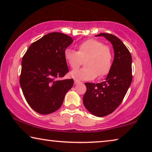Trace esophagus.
Returning a JSON list of instances; mask_svg holds the SVG:
<instances>
[{"mask_svg":"<svg viewBox=\"0 0 152 152\" xmlns=\"http://www.w3.org/2000/svg\"><path fill=\"white\" fill-rule=\"evenodd\" d=\"M74 83H75V84H77V83H80V81L77 80V79H75V80H74Z\"/></svg>","mask_w":152,"mask_h":152,"instance_id":"34e87169","label":"esophagus"}]
</instances>
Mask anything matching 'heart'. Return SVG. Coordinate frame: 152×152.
<instances>
[{"mask_svg":"<svg viewBox=\"0 0 152 152\" xmlns=\"http://www.w3.org/2000/svg\"><path fill=\"white\" fill-rule=\"evenodd\" d=\"M78 51L66 49L64 58L70 67L75 69L81 65V59L86 58L84 67L71 71V76L77 80H92L108 74L112 66L113 54L109 47L102 41L90 39L83 41L77 46Z\"/></svg>","mask_w":152,"mask_h":152,"instance_id":"1","label":"heart"}]
</instances>
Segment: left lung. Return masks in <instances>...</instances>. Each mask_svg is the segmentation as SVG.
Masks as SVG:
<instances>
[{
    "label": "left lung",
    "mask_w": 152,
    "mask_h": 152,
    "mask_svg": "<svg viewBox=\"0 0 152 152\" xmlns=\"http://www.w3.org/2000/svg\"><path fill=\"white\" fill-rule=\"evenodd\" d=\"M113 45L114 59L104 81L85 83L87 88L83 97L87 110L97 117L111 113L121 104L132 82V56L123 42L109 33H100Z\"/></svg>",
    "instance_id": "obj_1"
}]
</instances>
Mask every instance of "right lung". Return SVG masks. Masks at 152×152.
Wrapping results in <instances>:
<instances>
[{"instance_id":"add662e5","label":"right lung","mask_w":152,"mask_h":152,"mask_svg":"<svg viewBox=\"0 0 152 152\" xmlns=\"http://www.w3.org/2000/svg\"><path fill=\"white\" fill-rule=\"evenodd\" d=\"M73 39L51 32L34 42L22 58L20 84L26 100L37 113L47 115L62 106L73 79L59 80L69 72L64 52Z\"/></svg>"}]
</instances>
